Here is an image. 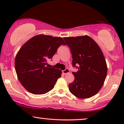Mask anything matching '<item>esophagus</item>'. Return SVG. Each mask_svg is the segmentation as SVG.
<instances>
[{
	"mask_svg": "<svg viewBox=\"0 0 124 124\" xmlns=\"http://www.w3.org/2000/svg\"><path fill=\"white\" fill-rule=\"evenodd\" d=\"M62 73H64V74H67V73H68L69 72V69L66 68V69H65V70H62Z\"/></svg>",
	"mask_w": 124,
	"mask_h": 124,
	"instance_id": "1",
	"label": "esophagus"
}]
</instances>
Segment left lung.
I'll list each match as a JSON object with an SVG mask.
<instances>
[{"instance_id":"1","label":"left lung","mask_w":124,"mask_h":124,"mask_svg":"<svg viewBox=\"0 0 124 124\" xmlns=\"http://www.w3.org/2000/svg\"><path fill=\"white\" fill-rule=\"evenodd\" d=\"M72 55L74 81L69 84L70 92L76 97L89 98L100 90L107 76V67L98 44L87 35L64 38ZM77 66H76V65Z\"/></svg>"}]
</instances>
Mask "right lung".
Segmentation results:
<instances>
[{"mask_svg":"<svg viewBox=\"0 0 124 124\" xmlns=\"http://www.w3.org/2000/svg\"><path fill=\"white\" fill-rule=\"evenodd\" d=\"M63 39L39 34L27 41L15 58V69L23 87L33 94H44L53 89L62 70L46 66L61 45Z\"/></svg>","mask_w":124,"mask_h":124,"instance_id":"1","label":"right lung"}]
</instances>
